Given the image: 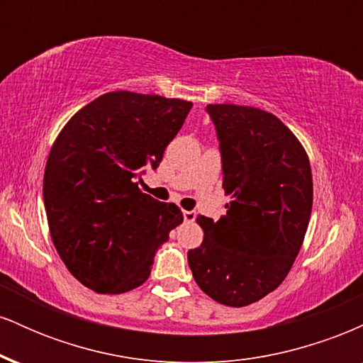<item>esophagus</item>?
<instances>
[{
	"instance_id": "34e87169",
	"label": "esophagus",
	"mask_w": 363,
	"mask_h": 363,
	"mask_svg": "<svg viewBox=\"0 0 363 363\" xmlns=\"http://www.w3.org/2000/svg\"><path fill=\"white\" fill-rule=\"evenodd\" d=\"M182 216H184L186 222H194L196 211H187V210H184V211H182Z\"/></svg>"
}]
</instances>
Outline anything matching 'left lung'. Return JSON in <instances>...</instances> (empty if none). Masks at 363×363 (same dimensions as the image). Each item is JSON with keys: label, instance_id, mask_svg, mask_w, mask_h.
Listing matches in <instances>:
<instances>
[{"label": "left lung", "instance_id": "obj_1", "mask_svg": "<svg viewBox=\"0 0 363 363\" xmlns=\"http://www.w3.org/2000/svg\"><path fill=\"white\" fill-rule=\"evenodd\" d=\"M220 140L225 215H199L205 237L187 252L194 281L208 297L244 307L272 294L301 251L312 211L309 157L272 112L208 104Z\"/></svg>", "mask_w": 363, "mask_h": 363}]
</instances>
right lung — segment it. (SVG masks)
<instances>
[{
	"label": "right lung",
	"instance_id": "right-lung-1",
	"mask_svg": "<svg viewBox=\"0 0 363 363\" xmlns=\"http://www.w3.org/2000/svg\"><path fill=\"white\" fill-rule=\"evenodd\" d=\"M193 102L109 91L73 116L49 152L44 206L57 254L86 289L124 294L143 285L153 256L182 223L181 208L140 189L158 167Z\"/></svg>",
	"mask_w": 363,
	"mask_h": 363
}]
</instances>
